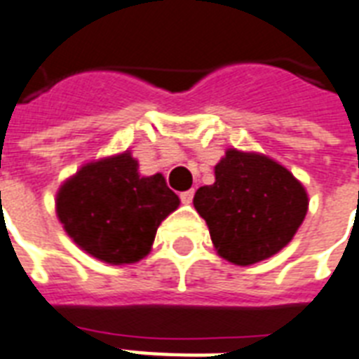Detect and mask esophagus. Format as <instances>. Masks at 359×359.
<instances>
[{
    "label": "esophagus",
    "mask_w": 359,
    "mask_h": 359,
    "mask_svg": "<svg viewBox=\"0 0 359 359\" xmlns=\"http://www.w3.org/2000/svg\"><path fill=\"white\" fill-rule=\"evenodd\" d=\"M191 199H194V190H186L180 194V201H182L184 205H190Z\"/></svg>",
    "instance_id": "34e87169"
}]
</instances>
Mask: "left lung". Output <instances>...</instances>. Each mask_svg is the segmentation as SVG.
I'll return each instance as SVG.
<instances>
[{
    "instance_id": "8db88e82",
    "label": "left lung",
    "mask_w": 359,
    "mask_h": 359,
    "mask_svg": "<svg viewBox=\"0 0 359 359\" xmlns=\"http://www.w3.org/2000/svg\"><path fill=\"white\" fill-rule=\"evenodd\" d=\"M194 207L218 256L245 267L275 256L294 239L307 216L309 196L277 160L228 149L215 165V182L196 191Z\"/></svg>"
}]
</instances>
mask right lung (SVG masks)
<instances>
[{"mask_svg":"<svg viewBox=\"0 0 359 359\" xmlns=\"http://www.w3.org/2000/svg\"><path fill=\"white\" fill-rule=\"evenodd\" d=\"M180 199L163 175L139 173L130 150L84 163L56 191V215L81 250L111 265L137 264Z\"/></svg>","mask_w":359,"mask_h":359,"instance_id":"add662e5","label":"right lung"}]
</instances>
